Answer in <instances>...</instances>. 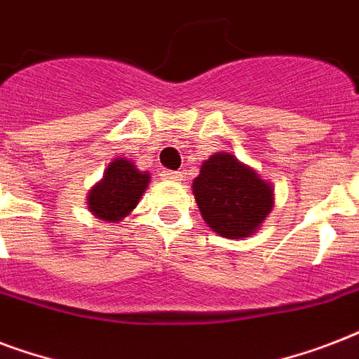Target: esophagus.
<instances>
[{"label":"esophagus","mask_w":359,"mask_h":359,"mask_svg":"<svg viewBox=\"0 0 359 359\" xmlns=\"http://www.w3.org/2000/svg\"><path fill=\"white\" fill-rule=\"evenodd\" d=\"M160 177L163 180H182V173L180 171H171V169H163Z\"/></svg>","instance_id":"esophagus-1"}]
</instances>
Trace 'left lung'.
Returning a JSON list of instances; mask_svg holds the SVG:
<instances>
[{
	"mask_svg": "<svg viewBox=\"0 0 359 359\" xmlns=\"http://www.w3.org/2000/svg\"><path fill=\"white\" fill-rule=\"evenodd\" d=\"M194 196L208 227L225 238H244L259 229L272 210V188L229 152L201 165Z\"/></svg>",
	"mask_w": 359,
	"mask_h": 359,
	"instance_id": "left-lung-1",
	"label": "left lung"
}]
</instances>
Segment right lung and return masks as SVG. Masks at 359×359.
<instances>
[{
    "label": "right lung",
    "mask_w": 359,
    "mask_h": 359,
    "mask_svg": "<svg viewBox=\"0 0 359 359\" xmlns=\"http://www.w3.org/2000/svg\"><path fill=\"white\" fill-rule=\"evenodd\" d=\"M149 184V173H141L124 158L109 163L104 179L89 191V208L104 222H119L140 203Z\"/></svg>",
    "instance_id": "1"
}]
</instances>
